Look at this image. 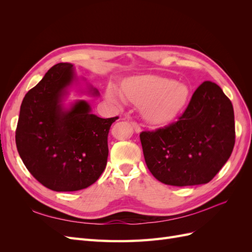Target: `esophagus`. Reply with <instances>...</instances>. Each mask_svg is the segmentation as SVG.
<instances>
[{"instance_id": "obj_1", "label": "esophagus", "mask_w": 252, "mask_h": 252, "mask_svg": "<svg viewBox=\"0 0 252 252\" xmlns=\"http://www.w3.org/2000/svg\"><path fill=\"white\" fill-rule=\"evenodd\" d=\"M131 125H132V127L134 128V130L136 132H140L141 131V126H140V124L136 123V122H131Z\"/></svg>"}]
</instances>
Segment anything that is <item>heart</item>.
<instances>
[{
  "label": "heart",
  "mask_w": 252,
  "mask_h": 252,
  "mask_svg": "<svg viewBox=\"0 0 252 252\" xmlns=\"http://www.w3.org/2000/svg\"><path fill=\"white\" fill-rule=\"evenodd\" d=\"M122 94L112 85L106 94L109 100L121 103L131 102L143 106V114L149 123L165 124L170 122L184 107L189 89L182 83L157 75H138L127 79L122 85Z\"/></svg>",
  "instance_id": "obj_1"
}]
</instances>
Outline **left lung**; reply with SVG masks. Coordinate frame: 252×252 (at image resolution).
Here are the masks:
<instances>
[{"label": "left lung", "mask_w": 252, "mask_h": 252, "mask_svg": "<svg viewBox=\"0 0 252 252\" xmlns=\"http://www.w3.org/2000/svg\"><path fill=\"white\" fill-rule=\"evenodd\" d=\"M145 162L159 182L171 186L206 184L231 156L235 142L231 101L206 81L173 122L140 133Z\"/></svg>", "instance_id": "left-lung-1"}]
</instances>
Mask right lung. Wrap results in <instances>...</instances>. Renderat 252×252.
Wrapping results in <instances>:
<instances>
[{"label": "right lung", "instance_id": "add662e5", "mask_svg": "<svg viewBox=\"0 0 252 252\" xmlns=\"http://www.w3.org/2000/svg\"><path fill=\"white\" fill-rule=\"evenodd\" d=\"M72 72L71 64L52 66L23 98L16 129L23 163L53 191H78L96 182L107 164L110 127L119 119L94 116L85 101L64 111L61 96Z\"/></svg>", "mask_w": 252, "mask_h": 252}]
</instances>
